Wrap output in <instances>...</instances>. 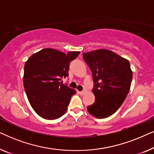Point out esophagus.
Listing matches in <instances>:
<instances>
[{"label":"esophagus","mask_w":154,"mask_h":154,"mask_svg":"<svg viewBox=\"0 0 154 154\" xmlns=\"http://www.w3.org/2000/svg\"><path fill=\"white\" fill-rule=\"evenodd\" d=\"M79 93L80 94H81V95H83V94H84L85 93V90H83V91H80V92H79Z\"/></svg>","instance_id":"1"}]
</instances>
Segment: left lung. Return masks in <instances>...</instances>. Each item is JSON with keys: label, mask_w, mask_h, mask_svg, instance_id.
Wrapping results in <instances>:
<instances>
[{"label": "left lung", "mask_w": 154, "mask_h": 154, "mask_svg": "<svg viewBox=\"0 0 154 154\" xmlns=\"http://www.w3.org/2000/svg\"><path fill=\"white\" fill-rule=\"evenodd\" d=\"M83 60L92 73L95 100L87 107L97 119L113 114L125 100L132 79L130 62L107 50L83 53Z\"/></svg>", "instance_id": "obj_1"}]
</instances>
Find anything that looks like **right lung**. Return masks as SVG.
I'll return each mask as SVG.
<instances>
[{"label":"right lung","mask_w":154,"mask_h":154,"mask_svg":"<svg viewBox=\"0 0 154 154\" xmlns=\"http://www.w3.org/2000/svg\"><path fill=\"white\" fill-rule=\"evenodd\" d=\"M80 52L45 48L31 55L24 65V86L31 106L40 116L54 120L66 113L73 89L62 84L69 76V64Z\"/></svg>","instance_id":"add662e5"}]
</instances>
